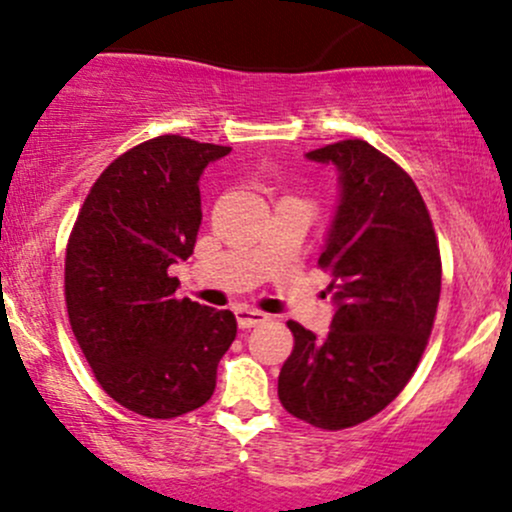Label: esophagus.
I'll use <instances>...</instances> for the list:
<instances>
[{
	"instance_id": "1",
	"label": "esophagus",
	"mask_w": 512,
	"mask_h": 512,
	"mask_svg": "<svg viewBox=\"0 0 512 512\" xmlns=\"http://www.w3.org/2000/svg\"><path fill=\"white\" fill-rule=\"evenodd\" d=\"M235 319H238L240 328H252V326H260V324H265V321H270V316L262 314V311H257V309H238L235 311Z\"/></svg>"
}]
</instances>
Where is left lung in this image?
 Here are the masks:
<instances>
[{"mask_svg": "<svg viewBox=\"0 0 512 512\" xmlns=\"http://www.w3.org/2000/svg\"><path fill=\"white\" fill-rule=\"evenodd\" d=\"M306 157L341 174L319 257L338 309L326 338L287 321L294 348L277 395L289 414L336 432L383 412L410 383L437 319L441 255L422 193L390 157L363 139Z\"/></svg>", "mask_w": 512, "mask_h": 512, "instance_id": "left-lung-1", "label": "left lung"}]
</instances>
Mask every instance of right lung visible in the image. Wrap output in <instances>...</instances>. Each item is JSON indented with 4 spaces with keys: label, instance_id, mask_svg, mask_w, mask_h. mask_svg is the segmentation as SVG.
Here are the masks:
<instances>
[{
    "label": "right lung",
    "instance_id": "right-lung-1",
    "mask_svg": "<svg viewBox=\"0 0 512 512\" xmlns=\"http://www.w3.org/2000/svg\"><path fill=\"white\" fill-rule=\"evenodd\" d=\"M230 147L161 134L98 176L66 247L73 336L102 390L149 419L211 400L238 333L233 311L176 299L169 267L188 260L201 225L198 179Z\"/></svg>",
    "mask_w": 512,
    "mask_h": 512
}]
</instances>
